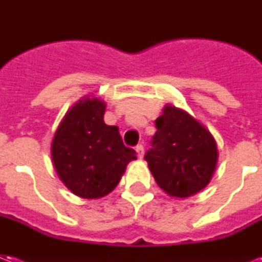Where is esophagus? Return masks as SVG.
Listing matches in <instances>:
<instances>
[{
  "instance_id": "1",
  "label": "esophagus",
  "mask_w": 262,
  "mask_h": 262,
  "mask_svg": "<svg viewBox=\"0 0 262 262\" xmlns=\"http://www.w3.org/2000/svg\"><path fill=\"white\" fill-rule=\"evenodd\" d=\"M136 151H137V156L143 159V156H144V147H143V144H139L136 147Z\"/></svg>"
}]
</instances>
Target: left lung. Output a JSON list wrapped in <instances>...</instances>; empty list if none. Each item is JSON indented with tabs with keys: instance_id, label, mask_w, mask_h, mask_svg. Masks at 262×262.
Segmentation results:
<instances>
[{
	"instance_id": "left-lung-1",
	"label": "left lung",
	"mask_w": 262,
	"mask_h": 262,
	"mask_svg": "<svg viewBox=\"0 0 262 262\" xmlns=\"http://www.w3.org/2000/svg\"><path fill=\"white\" fill-rule=\"evenodd\" d=\"M156 127L144 160L157 185L180 199L202 191L217 163V146L210 132L174 105H165Z\"/></svg>"
}]
</instances>
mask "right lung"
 Masks as SVG:
<instances>
[{
	"instance_id": "right-lung-1",
	"label": "right lung",
	"mask_w": 262,
	"mask_h": 262,
	"mask_svg": "<svg viewBox=\"0 0 262 262\" xmlns=\"http://www.w3.org/2000/svg\"><path fill=\"white\" fill-rule=\"evenodd\" d=\"M106 105L85 97L74 103L54 133L52 160L66 187L77 196L98 199L119 184L136 151L126 147L118 126L103 122Z\"/></svg>"
}]
</instances>
